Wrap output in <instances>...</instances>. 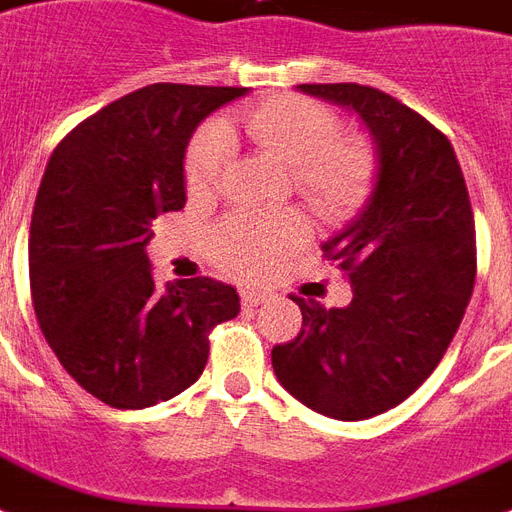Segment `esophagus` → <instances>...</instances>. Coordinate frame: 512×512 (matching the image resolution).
<instances>
[{
    "instance_id": "esophagus-1",
    "label": "esophagus",
    "mask_w": 512,
    "mask_h": 512,
    "mask_svg": "<svg viewBox=\"0 0 512 512\" xmlns=\"http://www.w3.org/2000/svg\"><path fill=\"white\" fill-rule=\"evenodd\" d=\"M240 301H243V307H259L267 301V293L261 291H240Z\"/></svg>"
}]
</instances>
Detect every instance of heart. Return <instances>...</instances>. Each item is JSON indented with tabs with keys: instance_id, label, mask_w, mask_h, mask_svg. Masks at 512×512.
Masks as SVG:
<instances>
[{
	"instance_id": "b5f03b06",
	"label": "heart",
	"mask_w": 512,
	"mask_h": 512,
	"mask_svg": "<svg viewBox=\"0 0 512 512\" xmlns=\"http://www.w3.org/2000/svg\"><path fill=\"white\" fill-rule=\"evenodd\" d=\"M237 133L288 162L301 202L328 224L350 219L374 186L376 154L368 138L339 130V117L312 98L275 95L194 136L184 165L189 194L205 197L216 189L227 160V138ZM304 235L307 224L299 213L229 216L213 229L211 253L227 275L256 280Z\"/></svg>"
}]
</instances>
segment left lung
Returning a JSON list of instances; mask_svg holds the SVG:
<instances>
[{"instance_id": "obj_1", "label": "left lung", "mask_w": 512, "mask_h": 512, "mask_svg": "<svg viewBox=\"0 0 512 512\" xmlns=\"http://www.w3.org/2000/svg\"><path fill=\"white\" fill-rule=\"evenodd\" d=\"M299 87L360 114L379 176L366 208L323 243L352 301L326 310L293 296L301 331L272 347V368L304 406L358 422L403 403L449 350L475 283L473 208L454 146L422 114L355 82Z\"/></svg>"}]
</instances>
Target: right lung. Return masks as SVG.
I'll use <instances>...</instances> for the list:
<instances>
[{
  "label": "right lung",
  "instance_id": "add662e5",
  "mask_svg": "<svg viewBox=\"0 0 512 512\" xmlns=\"http://www.w3.org/2000/svg\"><path fill=\"white\" fill-rule=\"evenodd\" d=\"M245 87L157 85L79 122L55 146L29 232L39 328L74 382L114 408L170 400L200 379L208 334L237 318L232 285H154L152 221L181 211L194 128Z\"/></svg>",
  "mask_w": 512,
  "mask_h": 512
}]
</instances>
